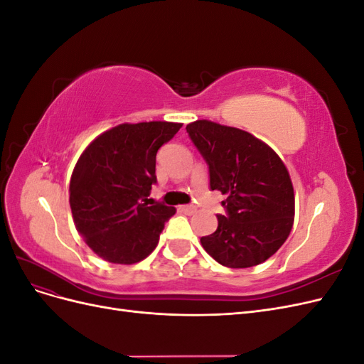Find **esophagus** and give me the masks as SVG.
Returning a JSON list of instances; mask_svg holds the SVG:
<instances>
[{
  "label": "esophagus",
  "mask_w": 364,
  "mask_h": 364,
  "mask_svg": "<svg viewBox=\"0 0 364 364\" xmlns=\"http://www.w3.org/2000/svg\"><path fill=\"white\" fill-rule=\"evenodd\" d=\"M179 211H182L183 214L191 215V214H194V213L197 211V208L193 206V205H181V206H179Z\"/></svg>",
  "instance_id": "34e87169"
}]
</instances>
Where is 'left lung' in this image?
I'll list each match as a JSON object with an SVG mask.
<instances>
[{"label":"left lung","instance_id":"left-lung-1","mask_svg":"<svg viewBox=\"0 0 364 364\" xmlns=\"http://www.w3.org/2000/svg\"><path fill=\"white\" fill-rule=\"evenodd\" d=\"M209 165V185L226 196V215L203 249L230 269L258 266L285 243L294 222L290 173L269 144L246 130L197 119L186 126Z\"/></svg>","mask_w":364,"mask_h":364}]
</instances>
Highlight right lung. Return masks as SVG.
Returning a JSON list of instances; mask_svg holds the SVG:
<instances>
[{"mask_svg": "<svg viewBox=\"0 0 364 364\" xmlns=\"http://www.w3.org/2000/svg\"><path fill=\"white\" fill-rule=\"evenodd\" d=\"M182 123H123L92 139L71 174L70 206L77 232L107 262L135 264L155 250L176 208L147 205L156 182V153Z\"/></svg>", "mask_w": 364, "mask_h": 364, "instance_id": "add662e5", "label": "right lung"}]
</instances>
